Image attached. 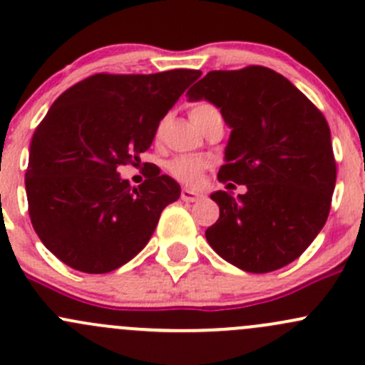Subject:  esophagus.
I'll use <instances>...</instances> for the list:
<instances>
[{"instance_id": "esophagus-1", "label": "esophagus", "mask_w": 365, "mask_h": 365, "mask_svg": "<svg viewBox=\"0 0 365 365\" xmlns=\"http://www.w3.org/2000/svg\"><path fill=\"white\" fill-rule=\"evenodd\" d=\"M201 197H203V194L194 192V190H190V189L182 190V200L185 201V203H194V201H200Z\"/></svg>"}]
</instances>
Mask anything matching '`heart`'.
<instances>
[{"instance_id":"heart-1","label":"heart","mask_w":365,"mask_h":365,"mask_svg":"<svg viewBox=\"0 0 365 365\" xmlns=\"http://www.w3.org/2000/svg\"><path fill=\"white\" fill-rule=\"evenodd\" d=\"M215 113H219L215 106L208 104V102H200V104H196L192 108L190 116H192L194 123H200L206 116ZM206 168H208V162L205 159H200V157H175V159H171L165 164V169H168L169 175L176 182L185 183V185H196Z\"/></svg>"}]
</instances>
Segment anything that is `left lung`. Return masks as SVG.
<instances>
[{
	"label": "left lung",
	"instance_id": "left-lung-1",
	"mask_svg": "<svg viewBox=\"0 0 365 365\" xmlns=\"http://www.w3.org/2000/svg\"><path fill=\"white\" fill-rule=\"evenodd\" d=\"M187 97L220 109L231 135L217 178L247 187L238 200L212 194L220 215L206 230L208 244L252 274L295 261L325 226L336 187L325 116L284 76L259 65L212 70Z\"/></svg>",
	"mask_w": 365,
	"mask_h": 365
}]
</instances>
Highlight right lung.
I'll return each mask as SVG.
<instances>
[{"label":"right lung","mask_w":365,"mask_h":365,"mask_svg":"<svg viewBox=\"0 0 365 365\" xmlns=\"http://www.w3.org/2000/svg\"><path fill=\"white\" fill-rule=\"evenodd\" d=\"M200 76L95 73L54 101L31 138L24 183L33 230L58 259L106 274L148 244L182 190L155 164L139 187L118 168L141 162L162 118Z\"/></svg>","instance_id":"obj_1"}]
</instances>
